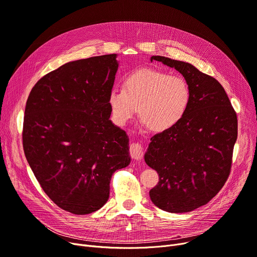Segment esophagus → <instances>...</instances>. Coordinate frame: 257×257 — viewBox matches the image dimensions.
<instances>
[{"label": "esophagus", "mask_w": 257, "mask_h": 257, "mask_svg": "<svg viewBox=\"0 0 257 257\" xmlns=\"http://www.w3.org/2000/svg\"><path fill=\"white\" fill-rule=\"evenodd\" d=\"M130 154L131 156L137 159L141 160L143 158V146L139 143H133L130 146Z\"/></svg>", "instance_id": "esophagus-1"}]
</instances>
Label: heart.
I'll use <instances>...</instances> for the list:
<instances>
[{
    "label": "heart",
    "instance_id": "obj_1",
    "mask_svg": "<svg viewBox=\"0 0 257 257\" xmlns=\"http://www.w3.org/2000/svg\"><path fill=\"white\" fill-rule=\"evenodd\" d=\"M192 92L180 75L154 69L129 75L124 88L113 87L108 97L114 119L124 125L139 112L153 131H167L178 125L191 105Z\"/></svg>",
    "mask_w": 257,
    "mask_h": 257
}]
</instances>
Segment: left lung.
<instances>
[{
  "instance_id": "8db88e82",
  "label": "left lung",
  "mask_w": 257,
  "mask_h": 257,
  "mask_svg": "<svg viewBox=\"0 0 257 257\" xmlns=\"http://www.w3.org/2000/svg\"><path fill=\"white\" fill-rule=\"evenodd\" d=\"M153 60L182 74L192 100L178 125L151 138L145 161L158 173L159 181L150 198L169 212L192 211L208 203L228 179L237 139L236 113L213 77L187 62L164 56Z\"/></svg>"
}]
</instances>
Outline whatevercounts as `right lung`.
<instances>
[{"mask_svg": "<svg viewBox=\"0 0 257 257\" xmlns=\"http://www.w3.org/2000/svg\"><path fill=\"white\" fill-rule=\"evenodd\" d=\"M116 54L67 62L37 81L26 103L23 148L47 196L87 214L109 198L112 174L130 164L129 139L109 119Z\"/></svg>", "mask_w": 257, "mask_h": 257, "instance_id": "obj_1", "label": "right lung"}]
</instances>
